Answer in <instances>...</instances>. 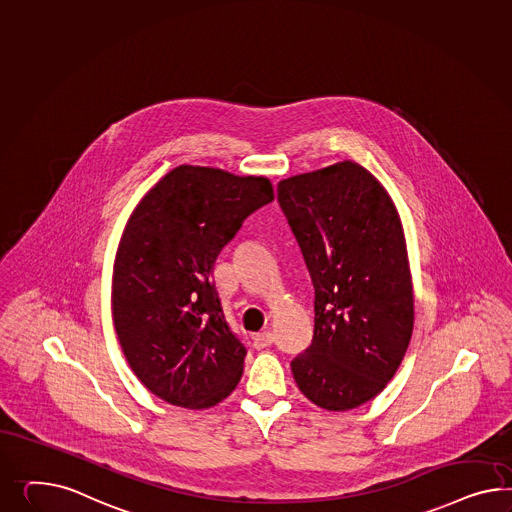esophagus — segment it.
<instances>
[{
    "label": "esophagus",
    "instance_id": "obj_1",
    "mask_svg": "<svg viewBox=\"0 0 512 512\" xmlns=\"http://www.w3.org/2000/svg\"><path fill=\"white\" fill-rule=\"evenodd\" d=\"M272 343H274V333L261 332L257 333V335L253 337V346H255V348H259V350L272 345Z\"/></svg>",
    "mask_w": 512,
    "mask_h": 512
}]
</instances>
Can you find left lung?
Here are the masks:
<instances>
[{"label": "left lung", "instance_id": "8db88e82", "mask_svg": "<svg viewBox=\"0 0 512 512\" xmlns=\"http://www.w3.org/2000/svg\"><path fill=\"white\" fill-rule=\"evenodd\" d=\"M315 287L313 343L291 363L313 404L345 412L395 376L414 330L401 216L365 167L345 160L277 184Z\"/></svg>", "mask_w": 512, "mask_h": 512}]
</instances>
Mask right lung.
<instances>
[{
    "label": "right lung",
    "instance_id": "1",
    "mask_svg": "<svg viewBox=\"0 0 512 512\" xmlns=\"http://www.w3.org/2000/svg\"><path fill=\"white\" fill-rule=\"evenodd\" d=\"M270 201L266 177L184 164L126 221L113 263V326L130 369L162 401L203 410L240 382L246 346L225 322L212 270L249 214Z\"/></svg>",
    "mask_w": 512,
    "mask_h": 512
}]
</instances>
